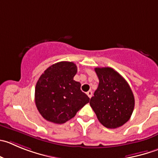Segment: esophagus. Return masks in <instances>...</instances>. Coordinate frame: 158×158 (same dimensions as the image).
I'll use <instances>...</instances> for the list:
<instances>
[{
    "label": "esophagus",
    "instance_id": "esophagus-1",
    "mask_svg": "<svg viewBox=\"0 0 158 158\" xmlns=\"http://www.w3.org/2000/svg\"><path fill=\"white\" fill-rule=\"evenodd\" d=\"M87 94H88V97H89L90 98H91V96H92V91H88V92H87Z\"/></svg>",
    "mask_w": 158,
    "mask_h": 158
}]
</instances>
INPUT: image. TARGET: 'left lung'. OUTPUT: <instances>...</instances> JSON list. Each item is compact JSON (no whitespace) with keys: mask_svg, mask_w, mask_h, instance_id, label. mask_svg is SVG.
Masks as SVG:
<instances>
[{"mask_svg":"<svg viewBox=\"0 0 158 158\" xmlns=\"http://www.w3.org/2000/svg\"><path fill=\"white\" fill-rule=\"evenodd\" d=\"M99 84L90 106L98 121L109 129L124 125L131 117L135 100L127 81L111 67L94 69Z\"/></svg>","mask_w":158,"mask_h":158,"instance_id":"8db88e82","label":"left lung"}]
</instances>
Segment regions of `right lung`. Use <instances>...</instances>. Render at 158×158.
<instances>
[{"mask_svg":"<svg viewBox=\"0 0 158 158\" xmlns=\"http://www.w3.org/2000/svg\"><path fill=\"white\" fill-rule=\"evenodd\" d=\"M77 72L76 64L61 61L48 67L39 78L35 102L45 119L57 124L64 123L89 102V98L81 90L80 82L73 80Z\"/></svg>","mask_w":158,"mask_h":158,"instance_id":"add662e5","label":"right lung"}]
</instances>
